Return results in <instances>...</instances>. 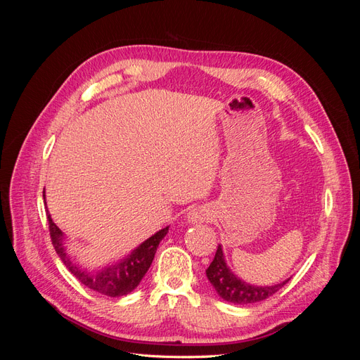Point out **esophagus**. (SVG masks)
<instances>
[{
	"label": "esophagus",
	"mask_w": 360,
	"mask_h": 360,
	"mask_svg": "<svg viewBox=\"0 0 360 360\" xmlns=\"http://www.w3.org/2000/svg\"><path fill=\"white\" fill-rule=\"evenodd\" d=\"M209 210L205 209V207H193V209L189 212L188 214V219L192 224H198V222H205L209 219Z\"/></svg>",
	"instance_id": "1"
}]
</instances>
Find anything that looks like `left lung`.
Masks as SVG:
<instances>
[{
    "mask_svg": "<svg viewBox=\"0 0 360 360\" xmlns=\"http://www.w3.org/2000/svg\"><path fill=\"white\" fill-rule=\"evenodd\" d=\"M205 275L209 278L210 284L213 285L216 292L219 294L224 300L237 303V304L255 303V302L269 299L288 282L287 279L284 282H281V284L270 285V287H257V285L246 284L245 281L237 278L230 270V267L226 266L221 245L217 246L214 258L210 263V266L207 267Z\"/></svg>",
    "mask_w": 360,
    "mask_h": 360,
    "instance_id": "8db88e82",
    "label": "left lung"
}]
</instances>
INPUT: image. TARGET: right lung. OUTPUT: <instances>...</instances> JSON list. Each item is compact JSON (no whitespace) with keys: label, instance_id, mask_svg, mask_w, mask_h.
Returning <instances> with one entry per match:
<instances>
[{"label":"right lung","instance_id":"1","mask_svg":"<svg viewBox=\"0 0 360 360\" xmlns=\"http://www.w3.org/2000/svg\"><path fill=\"white\" fill-rule=\"evenodd\" d=\"M43 198H45V195H43ZM48 222L52 245L56 248L64 266H66L70 274L86 288L103 294V296L108 297L126 296V294L134 291L139 285L141 279L144 278L151 263H153V258L160 240L167 236L169 228H163V230L158 231L155 236L147 238L144 243H141L136 249L132 250V254L127 255L124 259L120 261V263L103 267L99 271H90L86 269H82L79 264L73 263L70 257L66 254V249H64L63 243L64 234L60 228L53 224L49 213Z\"/></svg>","mask_w":360,"mask_h":360}]
</instances>
